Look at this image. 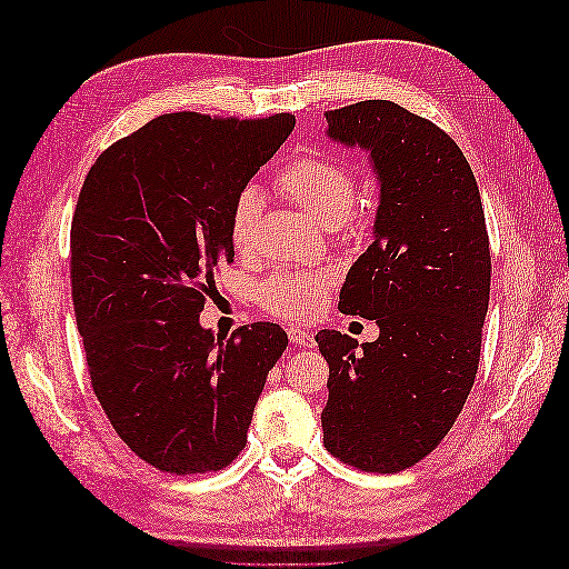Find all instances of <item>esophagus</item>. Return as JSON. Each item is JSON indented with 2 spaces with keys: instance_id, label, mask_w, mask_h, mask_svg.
<instances>
[{
  "instance_id": "34e87169",
  "label": "esophagus",
  "mask_w": 569,
  "mask_h": 569,
  "mask_svg": "<svg viewBox=\"0 0 569 569\" xmlns=\"http://www.w3.org/2000/svg\"><path fill=\"white\" fill-rule=\"evenodd\" d=\"M287 335H289V341L299 343V347H306V349L316 347V337L308 330H303V327H287Z\"/></svg>"
}]
</instances>
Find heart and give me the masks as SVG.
Listing matches in <instances>:
<instances>
[{
  "label": "heart",
  "mask_w": 569,
  "mask_h": 569,
  "mask_svg": "<svg viewBox=\"0 0 569 569\" xmlns=\"http://www.w3.org/2000/svg\"><path fill=\"white\" fill-rule=\"evenodd\" d=\"M278 187L325 228L341 226L356 203L353 170L332 157H306L289 163L278 176ZM261 206L263 194L258 187L249 184L237 192L230 206V242L237 251L253 247ZM330 287L332 272L327 270H280L258 287V303L272 316L303 320L318 311Z\"/></svg>",
  "instance_id": "1"
}]
</instances>
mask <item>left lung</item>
I'll return each instance as SVG.
<instances>
[{
    "label": "left lung",
    "instance_id": "8db88e82",
    "mask_svg": "<svg viewBox=\"0 0 569 569\" xmlns=\"http://www.w3.org/2000/svg\"><path fill=\"white\" fill-rule=\"evenodd\" d=\"M325 118L332 142L368 151L380 187L375 242L339 295L380 337L316 335L330 366L322 441L358 470L401 472L449 435L475 385L491 284L485 209L468 159L432 120L387 99Z\"/></svg>",
    "mask_w": 569,
    "mask_h": 569
}]
</instances>
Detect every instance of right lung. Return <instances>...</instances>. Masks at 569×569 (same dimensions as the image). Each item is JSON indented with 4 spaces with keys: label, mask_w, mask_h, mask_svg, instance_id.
<instances>
[{
    "label": "right lung",
    "mask_w": 569,
    "mask_h": 569,
    "mask_svg": "<svg viewBox=\"0 0 569 569\" xmlns=\"http://www.w3.org/2000/svg\"><path fill=\"white\" fill-rule=\"evenodd\" d=\"M295 123L166 113L111 144L80 189L71 287L92 389L118 437L163 472L228 468L287 349L280 325L216 339L199 313L234 256L237 192Z\"/></svg>",
    "instance_id": "add662e5"
}]
</instances>
